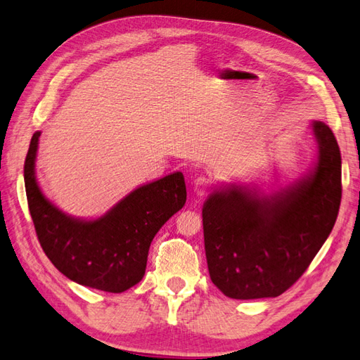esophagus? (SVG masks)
<instances>
[{"instance_id":"1","label":"esophagus","mask_w":360,"mask_h":360,"mask_svg":"<svg viewBox=\"0 0 360 360\" xmlns=\"http://www.w3.org/2000/svg\"><path fill=\"white\" fill-rule=\"evenodd\" d=\"M214 188V181L210 177H206V175H200L194 180V192L197 195H206Z\"/></svg>"}]
</instances>
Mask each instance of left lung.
<instances>
[{
  "label": "left lung",
  "instance_id": "left-lung-1",
  "mask_svg": "<svg viewBox=\"0 0 360 360\" xmlns=\"http://www.w3.org/2000/svg\"><path fill=\"white\" fill-rule=\"evenodd\" d=\"M314 169L274 195L231 186L203 206L207 269L233 300L275 297L288 290L326 243L342 198L340 150L333 131L313 122Z\"/></svg>",
  "mask_w": 360,
  "mask_h": 360
}]
</instances>
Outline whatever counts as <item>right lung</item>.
Segmentation results:
<instances>
[{
	"label": "right lung",
	"mask_w": 360,
	"mask_h": 360,
	"mask_svg": "<svg viewBox=\"0 0 360 360\" xmlns=\"http://www.w3.org/2000/svg\"><path fill=\"white\" fill-rule=\"evenodd\" d=\"M37 131L24 162L29 210L41 248L72 281L98 290L122 293L145 275L148 250L160 227L186 203L181 172L131 192L110 212L93 221L65 215L42 195L34 177Z\"/></svg>",
	"instance_id": "obj_1"
}]
</instances>
